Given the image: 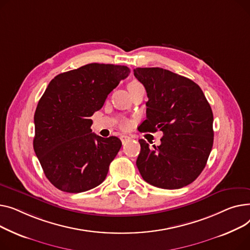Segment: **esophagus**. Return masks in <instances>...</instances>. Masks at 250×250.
I'll use <instances>...</instances> for the list:
<instances>
[{"label": "esophagus", "instance_id": "34e87169", "mask_svg": "<svg viewBox=\"0 0 250 250\" xmlns=\"http://www.w3.org/2000/svg\"><path fill=\"white\" fill-rule=\"evenodd\" d=\"M120 139H121L122 143H125L127 140H129V139H130V136H127V135H121V136H120Z\"/></svg>", "mask_w": 250, "mask_h": 250}]
</instances>
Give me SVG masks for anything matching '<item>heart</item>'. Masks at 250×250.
Wrapping results in <instances>:
<instances>
[{"label":"heart","instance_id":"b5f03b06","mask_svg":"<svg viewBox=\"0 0 250 250\" xmlns=\"http://www.w3.org/2000/svg\"><path fill=\"white\" fill-rule=\"evenodd\" d=\"M141 87H143L142 83H139V82L136 81V80L131 81V82H129V83H128V90H129L130 93L134 92V91H136V90H138V89H141ZM129 125H130V123H129L128 120H122L121 126H122L123 128H128Z\"/></svg>","mask_w":250,"mask_h":250}]
</instances>
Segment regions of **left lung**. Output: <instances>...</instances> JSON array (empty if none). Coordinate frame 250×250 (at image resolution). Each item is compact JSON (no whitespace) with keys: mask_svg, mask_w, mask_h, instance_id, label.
Wrapping results in <instances>:
<instances>
[{"mask_svg":"<svg viewBox=\"0 0 250 250\" xmlns=\"http://www.w3.org/2000/svg\"><path fill=\"white\" fill-rule=\"evenodd\" d=\"M135 78L148 101L141 132L163 131L160 145L140 139L136 166L148 184L167 189L193 183L212 150L213 112L201 87L192 80L160 67H137Z\"/></svg>","mask_w":250,"mask_h":250,"instance_id":"obj_1","label":"left lung"}]
</instances>
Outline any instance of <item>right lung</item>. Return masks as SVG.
Wrapping results in <instances>:
<instances>
[{"label": "right lung", "mask_w": 250, "mask_h": 250, "mask_svg": "<svg viewBox=\"0 0 250 250\" xmlns=\"http://www.w3.org/2000/svg\"><path fill=\"white\" fill-rule=\"evenodd\" d=\"M125 65L90 63L56 76L34 114L33 147L48 181L66 193H82L105 181L122 142L92 133L90 117L129 76Z\"/></svg>", "instance_id": "add662e5"}]
</instances>
